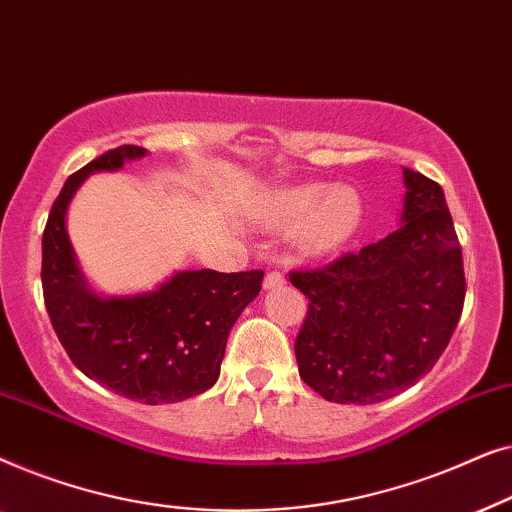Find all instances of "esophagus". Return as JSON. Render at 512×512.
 I'll return each mask as SVG.
<instances>
[{
  "mask_svg": "<svg viewBox=\"0 0 512 512\" xmlns=\"http://www.w3.org/2000/svg\"><path fill=\"white\" fill-rule=\"evenodd\" d=\"M284 284H286V277L279 270H270L263 279L265 289H277V286H284Z\"/></svg>",
  "mask_w": 512,
  "mask_h": 512,
  "instance_id": "esophagus-1",
  "label": "esophagus"
}]
</instances>
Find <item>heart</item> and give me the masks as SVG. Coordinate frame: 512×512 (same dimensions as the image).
I'll list each match as a JSON object with an SVG mask.
<instances>
[{
  "label": "heart",
  "mask_w": 512,
  "mask_h": 512,
  "mask_svg": "<svg viewBox=\"0 0 512 512\" xmlns=\"http://www.w3.org/2000/svg\"><path fill=\"white\" fill-rule=\"evenodd\" d=\"M275 219L282 226L300 228V244L312 254L340 249L356 235L363 219V205L356 191L347 186L326 188L310 184L279 193Z\"/></svg>",
  "instance_id": "obj_1"
}]
</instances>
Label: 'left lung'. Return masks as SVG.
<instances>
[{
  "label": "left lung",
  "instance_id": "1",
  "mask_svg": "<svg viewBox=\"0 0 512 512\" xmlns=\"http://www.w3.org/2000/svg\"><path fill=\"white\" fill-rule=\"evenodd\" d=\"M403 226L324 268L291 270L310 300L300 377L333 403H380L431 373L464 310V258L443 188L405 167Z\"/></svg>",
  "mask_w": 512,
  "mask_h": 512
}]
</instances>
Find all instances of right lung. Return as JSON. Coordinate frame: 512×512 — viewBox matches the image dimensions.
Masks as SVG:
<instances>
[{
	"mask_svg": "<svg viewBox=\"0 0 512 512\" xmlns=\"http://www.w3.org/2000/svg\"><path fill=\"white\" fill-rule=\"evenodd\" d=\"M142 146L102 153L65 181L41 240V286L51 324L83 375L130 401L177 403L219 380L228 333L258 296L263 270H188L135 298H97L76 268L67 205L93 172L142 158Z\"/></svg>",
	"mask_w": 512,
	"mask_h": 512,
	"instance_id": "add662e5",
	"label": "right lung"
}]
</instances>
